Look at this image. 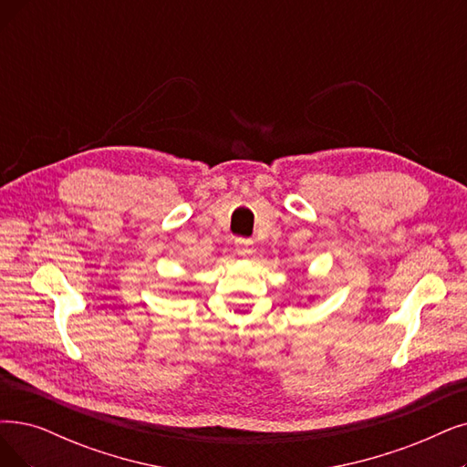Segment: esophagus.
Here are the masks:
<instances>
[{
	"label": "esophagus",
	"mask_w": 467,
	"mask_h": 467,
	"mask_svg": "<svg viewBox=\"0 0 467 467\" xmlns=\"http://www.w3.org/2000/svg\"><path fill=\"white\" fill-rule=\"evenodd\" d=\"M254 247H253V241L249 239H237L235 241V253L241 256V258H249L253 254Z\"/></svg>",
	"instance_id": "34e87169"
}]
</instances>
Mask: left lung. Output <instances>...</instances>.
Masks as SVG:
<instances>
[{
	"label": "left lung",
	"mask_w": 467,
	"mask_h": 467,
	"mask_svg": "<svg viewBox=\"0 0 467 467\" xmlns=\"http://www.w3.org/2000/svg\"><path fill=\"white\" fill-rule=\"evenodd\" d=\"M310 298H312V301H314V296H310Z\"/></svg>",
	"instance_id": "1"
}]
</instances>
